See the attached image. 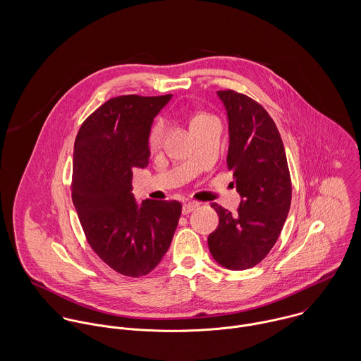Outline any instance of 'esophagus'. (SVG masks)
I'll use <instances>...</instances> for the list:
<instances>
[{
	"instance_id": "1",
	"label": "esophagus",
	"mask_w": 361,
	"mask_h": 361,
	"mask_svg": "<svg viewBox=\"0 0 361 361\" xmlns=\"http://www.w3.org/2000/svg\"><path fill=\"white\" fill-rule=\"evenodd\" d=\"M199 207V203L196 202H190V203H185L182 207V212L183 214H190L193 209H196Z\"/></svg>"
}]
</instances>
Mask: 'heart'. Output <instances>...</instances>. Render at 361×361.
Returning <instances> with one entry per match:
<instances>
[{
	"label": "heart",
	"mask_w": 361,
	"mask_h": 361,
	"mask_svg": "<svg viewBox=\"0 0 361 361\" xmlns=\"http://www.w3.org/2000/svg\"><path fill=\"white\" fill-rule=\"evenodd\" d=\"M164 135H165V125L164 123H157L153 130H152V135H150V142L153 146H158L162 139H164Z\"/></svg>",
	"instance_id": "1"
}]
</instances>
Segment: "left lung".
<instances>
[{
	"instance_id": "8db88e82",
	"label": "left lung",
	"mask_w": 361,
	"mask_h": 361,
	"mask_svg": "<svg viewBox=\"0 0 361 361\" xmlns=\"http://www.w3.org/2000/svg\"><path fill=\"white\" fill-rule=\"evenodd\" d=\"M216 94L228 115L226 164L242 200L236 214L211 204L219 224L208 236V247L219 265L242 271L257 265L278 240L290 208L292 182L283 143L269 114L233 90Z\"/></svg>"
}]
</instances>
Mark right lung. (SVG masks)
<instances>
[{"label":"right lung","instance_id":"add662e5","mask_svg":"<svg viewBox=\"0 0 361 361\" xmlns=\"http://www.w3.org/2000/svg\"><path fill=\"white\" fill-rule=\"evenodd\" d=\"M172 94L119 96L80 126L73 147L72 200L89 245L116 272L139 278L168 252L182 212L179 202L132 193L135 168L149 165V137Z\"/></svg>","mask_w":361,"mask_h":361}]
</instances>
